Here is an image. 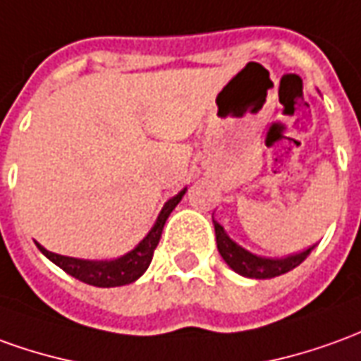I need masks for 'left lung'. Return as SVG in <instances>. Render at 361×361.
Masks as SVG:
<instances>
[{
    "instance_id": "obj_1",
    "label": "left lung",
    "mask_w": 361,
    "mask_h": 361,
    "mask_svg": "<svg viewBox=\"0 0 361 361\" xmlns=\"http://www.w3.org/2000/svg\"><path fill=\"white\" fill-rule=\"evenodd\" d=\"M213 224H215V236H216V248H219V254L223 256V259L231 266V268L240 274L244 277H252V279H269V277H277L281 274H287L293 268H297L301 262H303L314 246L307 248V250L299 252V254H291V256H286V258H266V256H258V254H252L250 250L242 248L240 244L236 242L226 234L221 224L216 223L213 219Z\"/></svg>"
}]
</instances>
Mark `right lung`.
<instances>
[{
	"label": "right lung",
	"instance_id": "obj_1",
	"mask_svg": "<svg viewBox=\"0 0 361 361\" xmlns=\"http://www.w3.org/2000/svg\"><path fill=\"white\" fill-rule=\"evenodd\" d=\"M188 188H183L178 193L173 195L172 199H168L164 203L160 215L156 219V223L152 224V228L148 231L142 240L138 242L137 246L133 250H128L127 254H123L119 258L113 259H82V258H70V256H60V254H54V252H49L44 246H39V250L50 259L54 262L58 268H62L66 274H70L75 279L84 281L87 286L95 287H119L127 286V283H133L137 281L138 277L145 274L150 262H152V256H154L156 246L160 242V236H162V228L168 216L172 213L176 205L180 203L181 197L185 195Z\"/></svg>",
	"mask_w": 361,
	"mask_h": 361
}]
</instances>
